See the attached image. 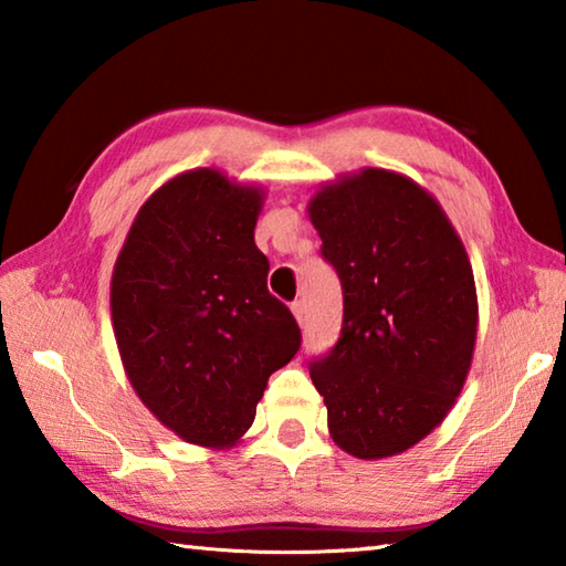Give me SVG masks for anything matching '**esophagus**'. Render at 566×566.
<instances>
[{"mask_svg": "<svg viewBox=\"0 0 566 566\" xmlns=\"http://www.w3.org/2000/svg\"><path fill=\"white\" fill-rule=\"evenodd\" d=\"M292 312H294L296 322L304 324V319H306V306H304L302 300H294V302H292Z\"/></svg>", "mask_w": 566, "mask_h": 566, "instance_id": "esophagus-1", "label": "esophagus"}]
</instances>
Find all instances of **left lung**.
I'll return each instance as SVG.
<instances>
[{
    "mask_svg": "<svg viewBox=\"0 0 566 566\" xmlns=\"http://www.w3.org/2000/svg\"><path fill=\"white\" fill-rule=\"evenodd\" d=\"M344 314L310 361L332 439L359 459L405 452L447 417L476 339V290L462 239L432 195L387 169L327 185L310 202Z\"/></svg>",
    "mask_w": 566,
    "mask_h": 566,
    "instance_id": "obj_1",
    "label": "left lung"
}]
</instances>
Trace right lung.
Segmentation results:
<instances>
[{"label": "right lung", "mask_w": 566, "mask_h": 566, "mask_svg": "<svg viewBox=\"0 0 566 566\" xmlns=\"http://www.w3.org/2000/svg\"><path fill=\"white\" fill-rule=\"evenodd\" d=\"M262 191L195 169L151 195L112 274L114 337L134 391L185 442L232 447L266 379L302 347L254 244Z\"/></svg>", "instance_id": "1"}]
</instances>
